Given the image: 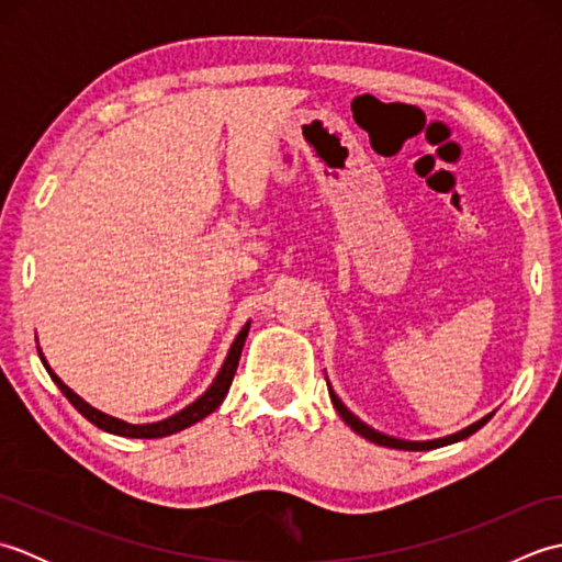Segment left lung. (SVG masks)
Instances as JSON below:
<instances>
[{
	"instance_id": "1",
	"label": "left lung",
	"mask_w": 562,
	"mask_h": 562,
	"mask_svg": "<svg viewBox=\"0 0 562 562\" xmlns=\"http://www.w3.org/2000/svg\"><path fill=\"white\" fill-rule=\"evenodd\" d=\"M328 393H330V401H333V405H336L338 415L342 417L345 423H348V425L355 429L357 435L364 437V439H369V441H374V445L391 447V449H405V451H427V449H437V447L453 445V441H461V439H465V437H471L473 432H479V429H481V427H483V425L493 417V413H491V415H485V417H481L479 423H473V425H469V427H463L461 432H453V435H449V437H439V439H429V441H408V439L389 437V435H384V432H379V429L369 427L367 423H362L360 417H357L355 413H350V411H348V405H345V403L336 396V391L330 389V384H328Z\"/></svg>"
}]
</instances>
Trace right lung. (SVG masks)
<instances>
[{
	"instance_id": "right-lung-1",
	"label": "right lung",
	"mask_w": 562,
	"mask_h": 562,
	"mask_svg": "<svg viewBox=\"0 0 562 562\" xmlns=\"http://www.w3.org/2000/svg\"><path fill=\"white\" fill-rule=\"evenodd\" d=\"M248 328H250V321L248 324L238 330V336L234 338L229 352H226V360L222 364V369L217 372V376H214V381L210 384V389L202 393L200 398H195L190 405H186L183 411H178L176 415L166 417V420H159V423H145V425H133V423H125L121 420V417H113L109 413H103L99 408H93V405H89L87 401H83L81 396H77L75 391H71L63 379H59L50 364H47V360L43 357L41 348H38V355H41V362L43 367L47 369V374H50V379L57 384V389L65 393L67 401L75 405V408L87 417L89 423H93L97 427H101L103 432H111V435H117V437H133V439H157V437H169V435H176L181 432V429L190 427L200 423L202 417H207L210 413H214L222 405L224 396L229 393V386L234 381V374H236V367H238V357H241V350H244V342H246V336H248Z\"/></svg>"
}]
</instances>
